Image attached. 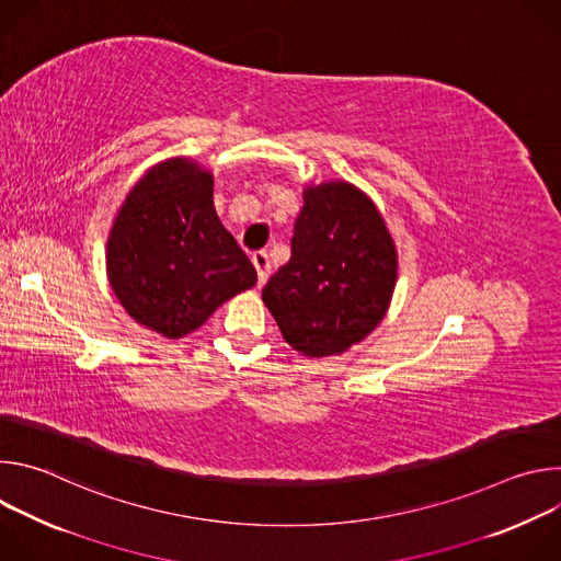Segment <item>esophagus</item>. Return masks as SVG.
<instances>
[{"label":"esophagus","instance_id":"1","mask_svg":"<svg viewBox=\"0 0 561 561\" xmlns=\"http://www.w3.org/2000/svg\"><path fill=\"white\" fill-rule=\"evenodd\" d=\"M253 266L257 271V279L260 284H264L268 279V273H271V262H268V253L266 251H257L253 253Z\"/></svg>","mask_w":561,"mask_h":561}]
</instances>
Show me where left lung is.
Here are the masks:
<instances>
[{"mask_svg": "<svg viewBox=\"0 0 561 561\" xmlns=\"http://www.w3.org/2000/svg\"><path fill=\"white\" fill-rule=\"evenodd\" d=\"M394 277V247L377 208L355 186L331 182L306 188L290 260L262 299L295 351L340 355L381 322Z\"/></svg>", "mask_w": 561, "mask_h": 561, "instance_id": "obj_1", "label": "left lung"}]
</instances>
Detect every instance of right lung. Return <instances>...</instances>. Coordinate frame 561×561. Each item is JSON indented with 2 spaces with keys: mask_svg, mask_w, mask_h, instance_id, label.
<instances>
[{
  "mask_svg": "<svg viewBox=\"0 0 561 561\" xmlns=\"http://www.w3.org/2000/svg\"><path fill=\"white\" fill-rule=\"evenodd\" d=\"M108 277L135 322L171 340L257 282L215 213L213 178L188 159L154 167L128 193L108 239Z\"/></svg>",
  "mask_w": 561,
  "mask_h": 561,
  "instance_id": "add662e5",
  "label": "right lung"
}]
</instances>
